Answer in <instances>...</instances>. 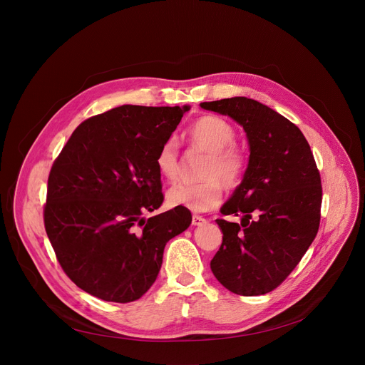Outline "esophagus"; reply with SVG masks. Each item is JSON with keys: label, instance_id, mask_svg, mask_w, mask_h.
Instances as JSON below:
<instances>
[{"label": "esophagus", "instance_id": "obj_1", "mask_svg": "<svg viewBox=\"0 0 365 365\" xmlns=\"http://www.w3.org/2000/svg\"><path fill=\"white\" fill-rule=\"evenodd\" d=\"M207 223V220L205 218L202 217V215H193L192 217V225L193 226H202V225H205Z\"/></svg>", "mask_w": 365, "mask_h": 365}]
</instances>
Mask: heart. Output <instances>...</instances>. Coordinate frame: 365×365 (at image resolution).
Listing matches in <instances>:
<instances>
[{"mask_svg": "<svg viewBox=\"0 0 365 365\" xmlns=\"http://www.w3.org/2000/svg\"><path fill=\"white\" fill-rule=\"evenodd\" d=\"M192 143L208 153L200 183H176L165 193L168 205L185 207L190 211L202 212L215 208L223 197L222 182L233 187L245 172V155L233 145L235 129L227 120L218 115H202L189 128ZM160 176L173 180L179 172V150L175 139H167L155 157Z\"/></svg>", "mask_w": 365, "mask_h": 365, "instance_id": "heart-1", "label": "heart"}]
</instances>
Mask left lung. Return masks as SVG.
<instances>
[{"mask_svg": "<svg viewBox=\"0 0 365 365\" xmlns=\"http://www.w3.org/2000/svg\"><path fill=\"white\" fill-rule=\"evenodd\" d=\"M244 128L250 158L242 182L223 204V233L211 272L230 292H272L292 272L319 232L322 180L302 132L292 121L255 100L233 96L201 103Z\"/></svg>", "mask_w": 365, "mask_h": 365, "instance_id": "1", "label": "left lung"}]
</instances>
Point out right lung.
<instances>
[{"label": "right lung", "mask_w": 365, "mask_h": 365, "mask_svg": "<svg viewBox=\"0 0 365 365\" xmlns=\"http://www.w3.org/2000/svg\"><path fill=\"white\" fill-rule=\"evenodd\" d=\"M183 107L121 106L71 133L48 178L45 230L64 273L103 301L132 302L154 284L167 242L185 232L190 211L163 204L155 157Z\"/></svg>", "instance_id": "add662e5"}]
</instances>
